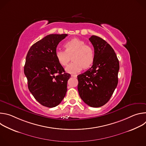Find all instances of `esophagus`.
I'll return each mask as SVG.
<instances>
[{
  "label": "esophagus",
  "instance_id": "34e87169",
  "mask_svg": "<svg viewBox=\"0 0 146 146\" xmlns=\"http://www.w3.org/2000/svg\"><path fill=\"white\" fill-rule=\"evenodd\" d=\"M71 76H72V77H74V78H76L77 76L76 74H71Z\"/></svg>",
  "mask_w": 146,
  "mask_h": 146
}]
</instances>
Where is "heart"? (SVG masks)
Segmentation results:
<instances>
[{
	"label": "heart",
	"instance_id": "b5f03b06",
	"mask_svg": "<svg viewBox=\"0 0 146 146\" xmlns=\"http://www.w3.org/2000/svg\"><path fill=\"white\" fill-rule=\"evenodd\" d=\"M64 47L65 51H56L55 56L58 63L65 66L70 60V56L73 55V62L66 68L68 73H76L83 68L88 69L92 65L95 59L94 50L92 47L86 44L85 41L78 38H73L66 42Z\"/></svg>",
	"mask_w": 146,
	"mask_h": 146
}]
</instances>
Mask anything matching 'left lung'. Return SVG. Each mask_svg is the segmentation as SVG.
<instances>
[{
	"instance_id": "8db88e82",
	"label": "left lung",
	"mask_w": 146,
	"mask_h": 146,
	"mask_svg": "<svg viewBox=\"0 0 146 146\" xmlns=\"http://www.w3.org/2000/svg\"><path fill=\"white\" fill-rule=\"evenodd\" d=\"M93 65L77 76L78 91L81 99L93 108L103 106L110 100L118 84L119 61L113 48L103 38L92 35Z\"/></svg>"
}]
</instances>
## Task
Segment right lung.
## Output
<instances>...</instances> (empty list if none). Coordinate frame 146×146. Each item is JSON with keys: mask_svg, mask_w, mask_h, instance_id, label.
<instances>
[{"mask_svg": "<svg viewBox=\"0 0 146 146\" xmlns=\"http://www.w3.org/2000/svg\"><path fill=\"white\" fill-rule=\"evenodd\" d=\"M67 34H51L37 41L27 55L24 73L29 91L41 105L58 106L67 91L70 74L66 73L56 59L55 53Z\"/></svg>", "mask_w": 146, "mask_h": 146, "instance_id": "add662e5", "label": "right lung"}]
</instances>
